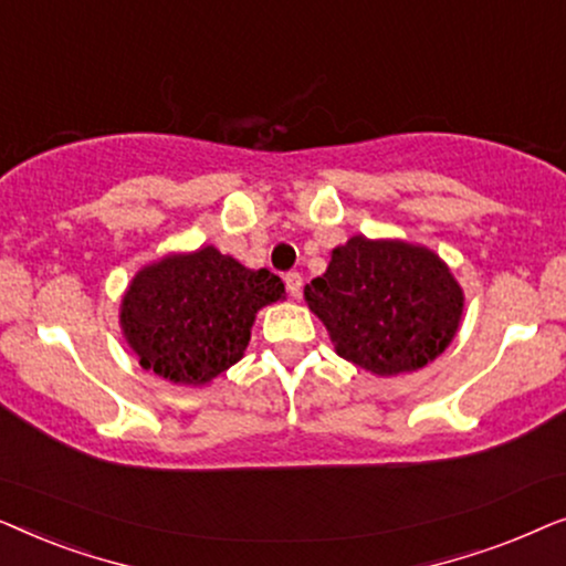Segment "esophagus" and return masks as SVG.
Here are the masks:
<instances>
[{
  "label": "esophagus",
  "instance_id": "1",
  "mask_svg": "<svg viewBox=\"0 0 566 566\" xmlns=\"http://www.w3.org/2000/svg\"><path fill=\"white\" fill-rule=\"evenodd\" d=\"M283 281H285V289H289V293H291L293 298H296L298 293H301V289H304V277H301L298 273H285Z\"/></svg>",
  "mask_w": 566,
  "mask_h": 566
}]
</instances>
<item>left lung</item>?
Wrapping results in <instances>:
<instances>
[{"label": "left lung", "instance_id": "left-lung-1", "mask_svg": "<svg viewBox=\"0 0 566 566\" xmlns=\"http://www.w3.org/2000/svg\"><path fill=\"white\" fill-rule=\"evenodd\" d=\"M339 358L376 376L436 360L459 329L463 293L436 252L407 242L353 237L327 273L304 289Z\"/></svg>", "mask_w": 566, "mask_h": 566}]
</instances>
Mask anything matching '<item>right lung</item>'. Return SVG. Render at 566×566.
I'll list each match as a JSON object with an SVG mask.
<instances>
[{"instance_id": "add662e5", "label": "right lung", "mask_w": 566, "mask_h": 566, "mask_svg": "<svg viewBox=\"0 0 566 566\" xmlns=\"http://www.w3.org/2000/svg\"><path fill=\"white\" fill-rule=\"evenodd\" d=\"M270 270H250L216 247L144 268L120 306L123 335L146 370L200 386L244 355L254 314L281 301Z\"/></svg>"}]
</instances>
